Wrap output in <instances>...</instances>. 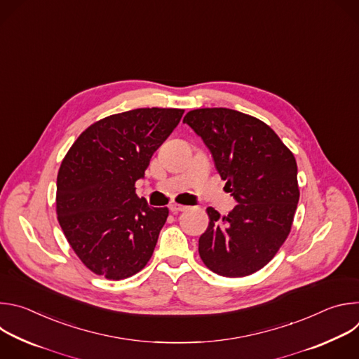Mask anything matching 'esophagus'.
<instances>
[{"label":"esophagus","instance_id":"obj_1","mask_svg":"<svg viewBox=\"0 0 359 359\" xmlns=\"http://www.w3.org/2000/svg\"><path fill=\"white\" fill-rule=\"evenodd\" d=\"M170 212H173V213H179V212H184V210H187V206H183V204H177V203H173V204H170Z\"/></svg>","mask_w":359,"mask_h":359}]
</instances>
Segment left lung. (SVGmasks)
<instances>
[{
	"label": "left lung",
	"instance_id": "8db88e82",
	"mask_svg": "<svg viewBox=\"0 0 359 359\" xmlns=\"http://www.w3.org/2000/svg\"><path fill=\"white\" fill-rule=\"evenodd\" d=\"M187 123L212 153L237 206L210 223L198 254L212 271L244 277L263 269L285 241L299 198L297 162L276 132L257 118L227 108L190 111Z\"/></svg>",
	"mask_w": 359,
	"mask_h": 359
}]
</instances>
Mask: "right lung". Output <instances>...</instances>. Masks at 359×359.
Wrapping results in <instances>:
<instances>
[{"label": "right lung", "mask_w": 359, "mask_h": 359, "mask_svg": "<svg viewBox=\"0 0 359 359\" xmlns=\"http://www.w3.org/2000/svg\"><path fill=\"white\" fill-rule=\"evenodd\" d=\"M183 112L142 108L108 116L82 132L67 153L57 179L58 222L95 274L123 280L150 260L169 210L139 198L135 183Z\"/></svg>", "instance_id": "right-lung-1"}]
</instances>
